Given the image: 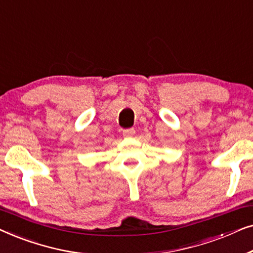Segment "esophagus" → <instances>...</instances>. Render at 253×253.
<instances>
[{"mask_svg":"<svg viewBox=\"0 0 253 253\" xmlns=\"http://www.w3.org/2000/svg\"><path fill=\"white\" fill-rule=\"evenodd\" d=\"M134 133H136V131H134L133 127H130V129H124L123 130V136L124 137H132Z\"/></svg>","mask_w":253,"mask_h":253,"instance_id":"34e87169","label":"esophagus"}]
</instances>
